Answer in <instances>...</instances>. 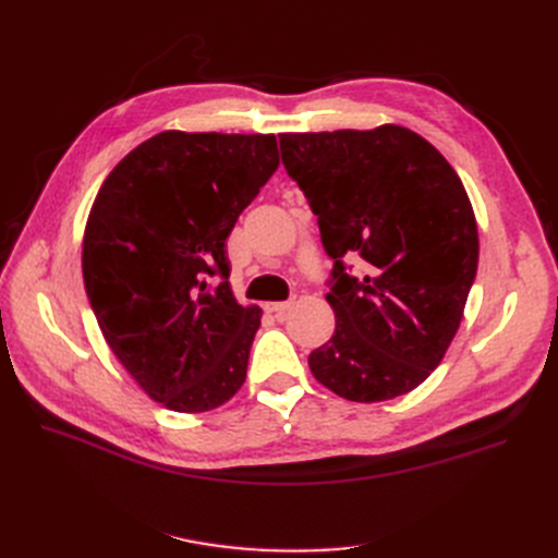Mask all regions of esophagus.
<instances>
[{"label": "esophagus", "instance_id": "esophagus-1", "mask_svg": "<svg viewBox=\"0 0 558 558\" xmlns=\"http://www.w3.org/2000/svg\"><path fill=\"white\" fill-rule=\"evenodd\" d=\"M293 307V302H269V305H265V310L269 312V314H275V316H283L286 312H289Z\"/></svg>", "mask_w": 558, "mask_h": 558}]
</instances>
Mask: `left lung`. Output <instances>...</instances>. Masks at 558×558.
<instances>
[{
	"label": "left lung",
	"instance_id": "left-lung-1",
	"mask_svg": "<svg viewBox=\"0 0 558 558\" xmlns=\"http://www.w3.org/2000/svg\"><path fill=\"white\" fill-rule=\"evenodd\" d=\"M279 146L335 260V332L310 353L312 375L351 402L410 393L445 359L477 275V221L459 174L391 123L283 132ZM344 257L364 260L361 278Z\"/></svg>",
	"mask_w": 558,
	"mask_h": 558
}]
</instances>
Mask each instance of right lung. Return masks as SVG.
<instances>
[{"mask_svg":"<svg viewBox=\"0 0 558 558\" xmlns=\"http://www.w3.org/2000/svg\"><path fill=\"white\" fill-rule=\"evenodd\" d=\"M277 167L275 134L165 130L93 202L81 253L90 307L113 356L167 410H216L246 379L263 312L234 300L226 240Z\"/></svg>","mask_w":558,"mask_h":558,"instance_id":"add662e5","label":"right lung"}]
</instances>
